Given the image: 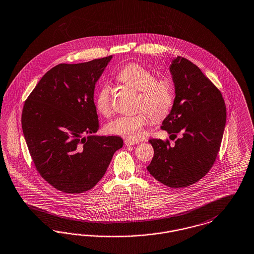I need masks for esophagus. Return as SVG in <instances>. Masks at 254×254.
Instances as JSON below:
<instances>
[{"label": "esophagus", "instance_id": "esophagus-1", "mask_svg": "<svg viewBox=\"0 0 254 254\" xmlns=\"http://www.w3.org/2000/svg\"><path fill=\"white\" fill-rule=\"evenodd\" d=\"M139 143L138 141H131V140H125V144L129 146V145H134V144H137Z\"/></svg>", "mask_w": 254, "mask_h": 254}]
</instances>
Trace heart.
Segmentation results:
<instances>
[{"label": "heart", "instance_id": "1", "mask_svg": "<svg viewBox=\"0 0 254 254\" xmlns=\"http://www.w3.org/2000/svg\"><path fill=\"white\" fill-rule=\"evenodd\" d=\"M116 79L133 91H138L136 109L145 112L154 121L165 118L170 112L174 91L169 80L157 79L152 71L138 63H129L124 66L116 74ZM112 102L111 88L102 86L94 100L96 111L103 116H109L112 112ZM145 114L139 112L134 115L118 116L108 123L106 130L110 134L138 140L142 138L144 127L148 123Z\"/></svg>", "mask_w": 254, "mask_h": 254}]
</instances>
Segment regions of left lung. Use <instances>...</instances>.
<instances>
[{
    "instance_id": "left-lung-1",
    "label": "left lung",
    "mask_w": 254,
    "mask_h": 254,
    "mask_svg": "<svg viewBox=\"0 0 254 254\" xmlns=\"http://www.w3.org/2000/svg\"><path fill=\"white\" fill-rule=\"evenodd\" d=\"M170 61L175 99L161 127L170 136L181 133L183 137L174 146L149 140L154 157L146 168L158 182L182 188L198 182L213 166L227 116L221 92L196 65L181 57Z\"/></svg>"
}]
</instances>
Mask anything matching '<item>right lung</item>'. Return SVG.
<instances>
[{
  "instance_id": "right-lung-1",
  "label": "right lung",
  "mask_w": 254,
  "mask_h": 254,
  "mask_svg": "<svg viewBox=\"0 0 254 254\" xmlns=\"http://www.w3.org/2000/svg\"><path fill=\"white\" fill-rule=\"evenodd\" d=\"M112 59L55 66L24 103L21 126L33 162L41 177L61 192L91 190L124 144L119 136L95 134V84Z\"/></svg>"
}]
</instances>
